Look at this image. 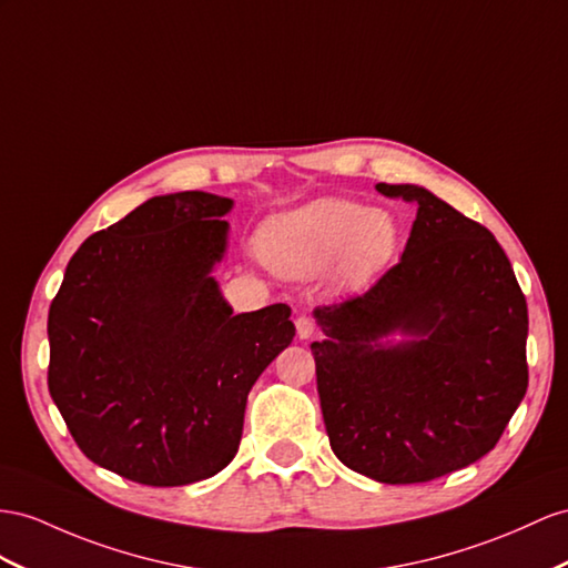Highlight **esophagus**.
<instances>
[{
    "mask_svg": "<svg viewBox=\"0 0 568 568\" xmlns=\"http://www.w3.org/2000/svg\"><path fill=\"white\" fill-rule=\"evenodd\" d=\"M295 328H297V336L302 338V341H307V338H312L314 333H316V324H314V318H310V316H297L295 318Z\"/></svg>",
    "mask_w": 568,
    "mask_h": 568,
    "instance_id": "obj_1",
    "label": "esophagus"
}]
</instances>
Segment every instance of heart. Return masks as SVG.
<instances>
[{
	"mask_svg": "<svg viewBox=\"0 0 568 568\" xmlns=\"http://www.w3.org/2000/svg\"><path fill=\"white\" fill-rule=\"evenodd\" d=\"M398 242L394 213L347 199H316L275 215L261 232V252L271 268L304 278L336 261V275L345 285L374 278L394 258Z\"/></svg>",
	"mask_w": 568,
	"mask_h": 568,
	"instance_id": "b5f03b06",
	"label": "heart"
}]
</instances>
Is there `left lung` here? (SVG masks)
<instances>
[{"label":"left lung","instance_id":"obj_1","mask_svg":"<svg viewBox=\"0 0 568 568\" xmlns=\"http://www.w3.org/2000/svg\"><path fill=\"white\" fill-rule=\"evenodd\" d=\"M408 244L367 293L314 310L316 390L333 454L386 485L429 483L497 446L528 388V304L491 232L415 184ZM394 329L413 342L382 346Z\"/></svg>","mask_w":568,"mask_h":568}]
</instances>
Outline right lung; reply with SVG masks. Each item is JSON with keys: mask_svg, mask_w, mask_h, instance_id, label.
<instances>
[{"mask_svg": "<svg viewBox=\"0 0 568 568\" xmlns=\"http://www.w3.org/2000/svg\"><path fill=\"white\" fill-rule=\"evenodd\" d=\"M230 209L149 199L79 246L50 304V396L85 458L132 483L221 473L254 382L295 336L287 304L232 314L217 290Z\"/></svg>", "mask_w": 568, "mask_h": 568, "instance_id": "1", "label": "right lung"}]
</instances>
